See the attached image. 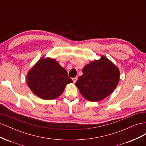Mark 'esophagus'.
<instances>
[{
	"label": "esophagus",
	"instance_id": "esophagus-1",
	"mask_svg": "<svg viewBox=\"0 0 146 146\" xmlns=\"http://www.w3.org/2000/svg\"><path fill=\"white\" fill-rule=\"evenodd\" d=\"M77 77H74V78H72V80L74 82V83H76L77 82Z\"/></svg>",
	"mask_w": 146,
	"mask_h": 146
}]
</instances>
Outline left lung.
Segmentation results:
<instances>
[{"label": "left lung", "mask_w": 146, "mask_h": 146, "mask_svg": "<svg viewBox=\"0 0 146 146\" xmlns=\"http://www.w3.org/2000/svg\"><path fill=\"white\" fill-rule=\"evenodd\" d=\"M83 75L76 83L82 95L91 102L104 99L115 90L119 81V70L106 57L86 65Z\"/></svg>", "instance_id": "left-lung-1"}]
</instances>
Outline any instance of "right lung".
<instances>
[{
    "label": "right lung",
    "instance_id": "right-lung-1",
    "mask_svg": "<svg viewBox=\"0 0 146 146\" xmlns=\"http://www.w3.org/2000/svg\"><path fill=\"white\" fill-rule=\"evenodd\" d=\"M27 82L30 90L39 98L51 100L59 97L66 85L73 81L56 60L47 58L41 59L30 70Z\"/></svg>",
    "mask_w": 146,
    "mask_h": 146
}]
</instances>
